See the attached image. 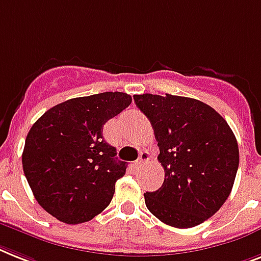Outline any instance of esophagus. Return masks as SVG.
Segmentation results:
<instances>
[{
  "label": "esophagus",
  "instance_id": "1",
  "mask_svg": "<svg viewBox=\"0 0 261 261\" xmlns=\"http://www.w3.org/2000/svg\"><path fill=\"white\" fill-rule=\"evenodd\" d=\"M150 160V154L147 151H142L139 154V158L137 160V166H142V165H145L146 162H149Z\"/></svg>",
  "mask_w": 261,
  "mask_h": 261
}]
</instances>
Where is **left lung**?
<instances>
[{
  "instance_id": "obj_1",
  "label": "left lung",
  "mask_w": 261,
  "mask_h": 261,
  "mask_svg": "<svg viewBox=\"0 0 261 261\" xmlns=\"http://www.w3.org/2000/svg\"><path fill=\"white\" fill-rule=\"evenodd\" d=\"M134 100L154 128L165 169L162 186L145 193L146 206L167 225H198L219 211L233 188L239 169L233 131L197 99L143 94Z\"/></svg>"
}]
</instances>
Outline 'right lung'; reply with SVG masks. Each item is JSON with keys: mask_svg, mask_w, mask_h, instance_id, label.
Returning a JSON list of instances; mask_svg holds the SVG:
<instances>
[{"mask_svg": "<svg viewBox=\"0 0 261 261\" xmlns=\"http://www.w3.org/2000/svg\"><path fill=\"white\" fill-rule=\"evenodd\" d=\"M124 92L73 97L36 120L25 139L22 169L33 196L59 221L82 224L105 211L126 173L103 126L131 105Z\"/></svg>", "mask_w": 261, "mask_h": 261, "instance_id": "right-lung-1", "label": "right lung"}]
</instances>
